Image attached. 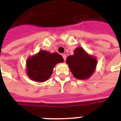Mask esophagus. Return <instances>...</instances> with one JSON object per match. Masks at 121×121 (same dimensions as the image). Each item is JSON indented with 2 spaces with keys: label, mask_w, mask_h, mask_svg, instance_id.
<instances>
[{
  "label": "esophagus",
  "mask_w": 121,
  "mask_h": 121,
  "mask_svg": "<svg viewBox=\"0 0 121 121\" xmlns=\"http://www.w3.org/2000/svg\"><path fill=\"white\" fill-rule=\"evenodd\" d=\"M62 57H63V60H65L66 58H67V55H66L65 54H62Z\"/></svg>",
  "instance_id": "1"
}]
</instances>
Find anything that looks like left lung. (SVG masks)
Wrapping results in <instances>:
<instances>
[{
  "mask_svg": "<svg viewBox=\"0 0 121 121\" xmlns=\"http://www.w3.org/2000/svg\"><path fill=\"white\" fill-rule=\"evenodd\" d=\"M66 63L76 78L86 80L89 78L95 73L97 60L83 48L78 47L74 50L73 55L69 56L67 58Z\"/></svg>",
  "mask_w": 121,
  "mask_h": 121,
  "instance_id": "1",
  "label": "left lung"
}]
</instances>
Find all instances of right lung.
<instances>
[{
	"instance_id": "add662e5",
	"label": "right lung",
	"mask_w": 121,
	"mask_h": 121,
	"mask_svg": "<svg viewBox=\"0 0 121 121\" xmlns=\"http://www.w3.org/2000/svg\"><path fill=\"white\" fill-rule=\"evenodd\" d=\"M63 62V57L57 52L41 50L26 60V74L33 81L44 82L52 75L57 63Z\"/></svg>"
}]
</instances>
